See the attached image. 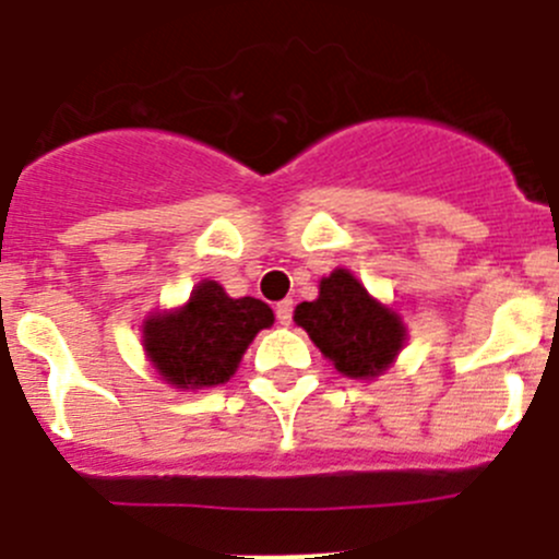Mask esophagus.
<instances>
[{
	"label": "esophagus",
	"mask_w": 559,
	"mask_h": 559,
	"mask_svg": "<svg viewBox=\"0 0 559 559\" xmlns=\"http://www.w3.org/2000/svg\"><path fill=\"white\" fill-rule=\"evenodd\" d=\"M290 319H294V301L290 299L280 301V305H276V321H280L283 326H288Z\"/></svg>",
	"instance_id": "1"
}]
</instances>
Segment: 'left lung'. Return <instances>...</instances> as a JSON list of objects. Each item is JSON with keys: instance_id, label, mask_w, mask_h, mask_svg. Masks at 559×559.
I'll return each instance as SVG.
<instances>
[{"instance_id": "left-lung-1", "label": "left lung", "mask_w": 559, "mask_h": 559, "mask_svg": "<svg viewBox=\"0 0 559 559\" xmlns=\"http://www.w3.org/2000/svg\"><path fill=\"white\" fill-rule=\"evenodd\" d=\"M294 321L307 330L321 355L352 380H371L388 371L407 337L402 319L373 299L346 269L324 276L319 299L301 301Z\"/></svg>"}]
</instances>
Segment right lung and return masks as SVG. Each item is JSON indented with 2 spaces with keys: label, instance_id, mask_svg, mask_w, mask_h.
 I'll list each match as a JSON object with an SVG mask.
<instances>
[{
  "label": "right lung",
  "instance_id": "add662e5",
  "mask_svg": "<svg viewBox=\"0 0 559 559\" xmlns=\"http://www.w3.org/2000/svg\"><path fill=\"white\" fill-rule=\"evenodd\" d=\"M271 324L274 313L265 301L233 299L222 285L204 280L186 305L143 321V349L168 385L197 391L224 385L254 335Z\"/></svg>",
  "mask_w": 559,
  "mask_h": 559
}]
</instances>
